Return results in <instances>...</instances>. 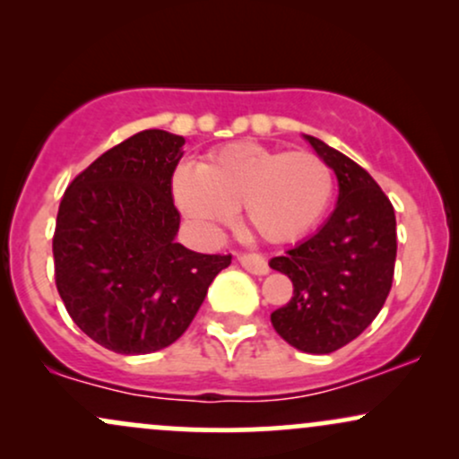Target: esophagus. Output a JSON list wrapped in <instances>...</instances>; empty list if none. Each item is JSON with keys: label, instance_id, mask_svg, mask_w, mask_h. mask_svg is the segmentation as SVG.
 <instances>
[{"label": "esophagus", "instance_id": "obj_1", "mask_svg": "<svg viewBox=\"0 0 459 459\" xmlns=\"http://www.w3.org/2000/svg\"><path fill=\"white\" fill-rule=\"evenodd\" d=\"M239 263L244 270L250 273H256V276H265L270 272V265H267V259L263 255H255V252H246V255L239 256Z\"/></svg>", "mask_w": 459, "mask_h": 459}]
</instances>
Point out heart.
<instances>
[{"mask_svg":"<svg viewBox=\"0 0 459 459\" xmlns=\"http://www.w3.org/2000/svg\"><path fill=\"white\" fill-rule=\"evenodd\" d=\"M172 189L178 209L204 233H215L241 207L256 237L289 244L324 220L334 172L317 152L241 142L209 152L196 170L178 168Z\"/></svg>","mask_w":459,"mask_h":459,"instance_id":"obj_1","label":"heart"}]
</instances>
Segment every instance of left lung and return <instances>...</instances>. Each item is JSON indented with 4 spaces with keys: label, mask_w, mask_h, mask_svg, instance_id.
Wrapping results in <instances>:
<instances>
[{
    "label": "left lung",
    "mask_w": 459,
    "mask_h": 459,
    "mask_svg": "<svg viewBox=\"0 0 459 459\" xmlns=\"http://www.w3.org/2000/svg\"><path fill=\"white\" fill-rule=\"evenodd\" d=\"M339 181L325 224L273 256L272 270L293 282V296L272 313L278 334L307 354H332L377 317L393 284L397 256L394 209L365 168L313 135H304Z\"/></svg>",
    "instance_id": "1"
}]
</instances>
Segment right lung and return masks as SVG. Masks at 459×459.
<instances>
[{"label":"right lung","instance_id":"1","mask_svg":"<svg viewBox=\"0 0 459 459\" xmlns=\"http://www.w3.org/2000/svg\"><path fill=\"white\" fill-rule=\"evenodd\" d=\"M183 135L146 129L73 178L57 209L56 287L71 319L116 354L172 345L230 255L177 244L172 175Z\"/></svg>","mask_w":459,"mask_h":459}]
</instances>
